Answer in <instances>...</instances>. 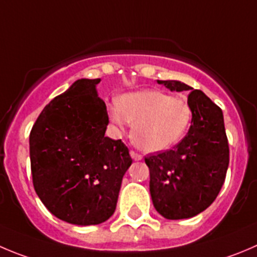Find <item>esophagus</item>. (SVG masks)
<instances>
[{
	"instance_id": "34e87169",
	"label": "esophagus",
	"mask_w": 257,
	"mask_h": 257,
	"mask_svg": "<svg viewBox=\"0 0 257 257\" xmlns=\"http://www.w3.org/2000/svg\"><path fill=\"white\" fill-rule=\"evenodd\" d=\"M130 155H131V158H133L135 161H139V160H141V159H143V155H141V154L136 153V151H134V150L130 151Z\"/></svg>"
}]
</instances>
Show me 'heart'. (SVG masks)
I'll return each mask as SVG.
<instances>
[{
  "mask_svg": "<svg viewBox=\"0 0 257 257\" xmlns=\"http://www.w3.org/2000/svg\"><path fill=\"white\" fill-rule=\"evenodd\" d=\"M109 121L119 131L134 124L133 139L144 151L158 153L179 143L193 118L190 104L160 90H141L119 97L108 106Z\"/></svg>",
  "mask_w": 257,
  "mask_h": 257,
  "instance_id": "heart-1",
  "label": "heart"
}]
</instances>
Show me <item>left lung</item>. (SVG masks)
Wrapping results in <instances>:
<instances>
[{"mask_svg": "<svg viewBox=\"0 0 257 257\" xmlns=\"http://www.w3.org/2000/svg\"><path fill=\"white\" fill-rule=\"evenodd\" d=\"M170 90H189L193 111L185 138L172 150L150 154V194L156 211L167 219L197 216L218 195L229 163L223 113L206 94L179 80H158Z\"/></svg>", "mask_w": 257, "mask_h": 257, "instance_id": "1", "label": "left lung"}]
</instances>
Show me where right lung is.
Masks as SVG:
<instances>
[{
	"label": "right lung",
	"mask_w": 257,
	"mask_h": 257,
	"mask_svg": "<svg viewBox=\"0 0 257 257\" xmlns=\"http://www.w3.org/2000/svg\"><path fill=\"white\" fill-rule=\"evenodd\" d=\"M97 79H78L41 111L30 133L31 174L44 206L62 221L99 224L116 209L133 164L121 140L104 136L108 114Z\"/></svg>",
	"instance_id": "add662e5"
}]
</instances>
